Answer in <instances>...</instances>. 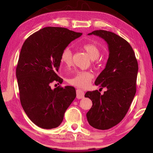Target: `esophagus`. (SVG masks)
I'll use <instances>...</instances> for the list:
<instances>
[{
  "label": "esophagus",
  "instance_id": "obj_1",
  "mask_svg": "<svg viewBox=\"0 0 153 153\" xmlns=\"http://www.w3.org/2000/svg\"><path fill=\"white\" fill-rule=\"evenodd\" d=\"M76 94H77V98L80 99V98H83L84 97V92L82 91V90L77 89L76 90Z\"/></svg>",
  "mask_w": 153,
  "mask_h": 153
}]
</instances>
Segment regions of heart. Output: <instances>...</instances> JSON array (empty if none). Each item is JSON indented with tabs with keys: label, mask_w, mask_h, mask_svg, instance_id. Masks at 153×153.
I'll list each match as a JSON object with an SVG mask.
<instances>
[{
	"label": "heart",
	"mask_w": 153,
	"mask_h": 153,
	"mask_svg": "<svg viewBox=\"0 0 153 153\" xmlns=\"http://www.w3.org/2000/svg\"><path fill=\"white\" fill-rule=\"evenodd\" d=\"M82 48L86 52L88 55L90 56V58L92 60H95V59L99 57L100 54V49L94 44H85L82 46ZM72 58H73V53H72L70 48L67 47L62 51L61 61L67 67L70 66L72 64ZM93 75L91 72L77 71L75 72L73 76L67 79V82L69 84L73 85V86L84 88L90 84Z\"/></svg>",
	"instance_id": "b5f03b06"
}]
</instances>
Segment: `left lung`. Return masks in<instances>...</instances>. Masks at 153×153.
Masks as SVG:
<instances>
[{
  "label": "left lung",
  "instance_id": "left-lung-1",
  "mask_svg": "<svg viewBox=\"0 0 153 153\" xmlns=\"http://www.w3.org/2000/svg\"><path fill=\"white\" fill-rule=\"evenodd\" d=\"M92 34L108 44L107 65L95 81V85L107 90L102 95L97 90L86 93L85 97L92 101L86 117L92 127L104 130L117 125L128 113L136 92L138 65L133 48L123 38L102 30L88 33Z\"/></svg>",
  "mask_w": 153,
  "mask_h": 153
}]
</instances>
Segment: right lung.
<instances>
[{
	"mask_svg": "<svg viewBox=\"0 0 153 153\" xmlns=\"http://www.w3.org/2000/svg\"><path fill=\"white\" fill-rule=\"evenodd\" d=\"M82 34L64 27H46L30 36L22 46L16 67L21 104L30 120L41 128L60 126L76 97L74 87L52 90L51 84H62L56 74L61 53Z\"/></svg>",
	"mask_w": 153,
	"mask_h": 153,
	"instance_id": "add662e5",
	"label": "right lung"
}]
</instances>
